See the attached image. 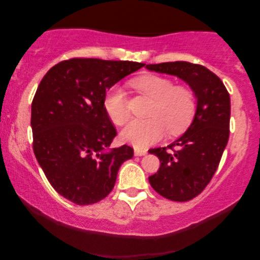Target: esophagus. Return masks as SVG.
Wrapping results in <instances>:
<instances>
[{
	"mask_svg": "<svg viewBox=\"0 0 260 260\" xmlns=\"http://www.w3.org/2000/svg\"><path fill=\"white\" fill-rule=\"evenodd\" d=\"M145 154H147V150H145V149H135V156H144Z\"/></svg>",
	"mask_w": 260,
	"mask_h": 260,
	"instance_id": "esophagus-1",
	"label": "esophagus"
}]
</instances>
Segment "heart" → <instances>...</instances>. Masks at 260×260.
I'll list each match as a JSON object with an SVG mask.
<instances>
[{
  "mask_svg": "<svg viewBox=\"0 0 260 260\" xmlns=\"http://www.w3.org/2000/svg\"><path fill=\"white\" fill-rule=\"evenodd\" d=\"M137 90L154 99L149 119H135L122 131V136L136 148L148 147L165 136L179 135L189 126L197 111V97L188 86L175 85L161 76H145L133 81ZM104 109L116 125H124L130 117L125 91L115 85L104 98Z\"/></svg>",
  "mask_w": 260,
  "mask_h": 260,
  "instance_id": "obj_1",
  "label": "heart"
}]
</instances>
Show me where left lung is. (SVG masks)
Returning <instances> with one entry per match:
<instances>
[{"label":"left lung","instance_id":"1","mask_svg":"<svg viewBox=\"0 0 260 260\" xmlns=\"http://www.w3.org/2000/svg\"><path fill=\"white\" fill-rule=\"evenodd\" d=\"M147 69L186 81L198 98L188 130L168 147L150 149L159 169L149 176L151 187L172 201L198 197L218 169L230 137L231 99L221 79L205 66L187 61L150 63Z\"/></svg>","mask_w":260,"mask_h":260}]
</instances>
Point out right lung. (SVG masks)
Segmentation results:
<instances>
[{
  "label": "right lung",
  "instance_id": "1",
  "mask_svg": "<svg viewBox=\"0 0 260 260\" xmlns=\"http://www.w3.org/2000/svg\"><path fill=\"white\" fill-rule=\"evenodd\" d=\"M144 63L72 58L53 66L31 102L33 151L48 182L67 200L92 205L108 197L129 145L106 151L117 130L104 109L106 91Z\"/></svg>",
  "mask_w": 260,
  "mask_h": 260
}]
</instances>
